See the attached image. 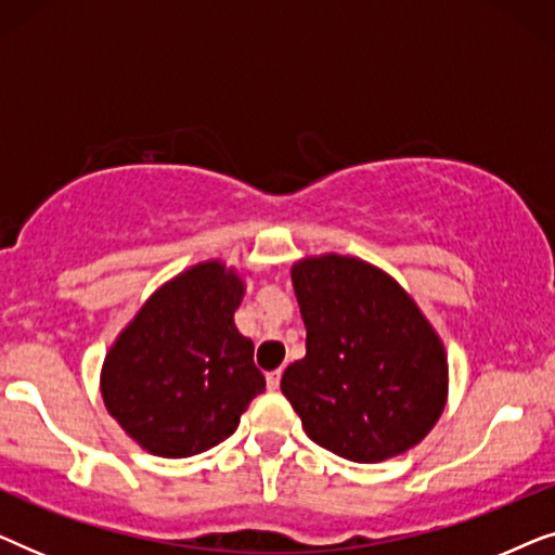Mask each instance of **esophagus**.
I'll list each match as a JSON object with an SVG mask.
<instances>
[{"label": "esophagus", "instance_id": "34e87169", "mask_svg": "<svg viewBox=\"0 0 555 555\" xmlns=\"http://www.w3.org/2000/svg\"><path fill=\"white\" fill-rule=\"evenodd\" d=\"M280 378H283V371H270V374H268V389L270 391H275L278 389V386H280Z\"/></svg>", "mask_w": 555, "mask_h": 555}]
</instances>
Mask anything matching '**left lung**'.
<instances>
[{"instance_id": "1", "label": "left lung", "mask_w": 555, "mask_h": 555, "mask_svg": "<svg viewBox=\"0 0 555 555\" xmlns=\"http://www.w3.org/2000/svg\"><path fill=\"white\" fill-rule=\"evenodd\" d=\"M306 359L285 369V399L315 444L351 462L412 450L447 401V353L420 306L359 257L293 264Z\"/></svg>"}]
</instances>
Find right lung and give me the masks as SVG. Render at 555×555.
<instances>
[{"mask_svg": "<svg viewBox=\"0 0 555 555\" xmlns=\"http://www.w3.org/2000/svg\"><path fill=\"white\" fill-rule=\"evenodd\" d=\"M245 283L199 262L158 287L111 346L101 391L113 420L156 457H192L224 442L264 376L234 325Z\"/></svg>", "mask_w": 555, "mask_h": 555, "instance_id": "right-lung-1", "label": "right lung"}]
</instances>
